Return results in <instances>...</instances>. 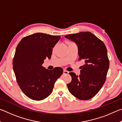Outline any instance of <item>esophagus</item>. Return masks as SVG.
I'll use <instances>...</instances> for the list:
<instances>
[{"label":"esophagus","instance_id":"34e87169","mask_svg":"<svg viewBox=\"0 0 122 122\" xmlns=\"http://www.w3.org/2000/svg\"><path fill=\"white\" fill-rule=\"evenodd\" d=\"M68 73L69 72L66 71V70H64L63 71V74H65V75H67V74H68Z\"/></svg>","mask_w":122,"mask_h":122}]
</instances>
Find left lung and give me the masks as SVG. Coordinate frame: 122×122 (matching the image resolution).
Here are the masks:
<instances>
[{
    "label": "left lung",
    "instance_id": "obj_1",
    "mask_svg": "<svg viewBox=\"0 0 122 122\" xmlns=\"http://www.w3.org/2000/svg\"><path fill=\"white\" fill-rule=\"evenodd\" d=\"M76 43L79 60H83L79 76L71 72V81L67 84L69 92L78 99L88 100L94 97L106 80L109 60L106 45L92 33L80 32L65 36Z\"/></svg>",
    "mask_w": 122,
    "mask_h": 122
}]
</instances>
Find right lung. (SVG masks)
<instances>
[{"instance_id":"1","label":"right lung","mask_w":122,"mask_h":122,"mask_svg":"<svg viewBox=\"0 0 122 122\" xmlns=\"http://www.w3.org/2000/svg\"><path fill=\"white\" fill-rule=\"evenodd\" d=\"M61 37L36 33L24 37L16 48L13 69L22 92L32 100L40 101L53 92L55 82L63 74L60 67L49 71L42 66L51 59L53 48Z\"/></svg>"}]
</instances>
